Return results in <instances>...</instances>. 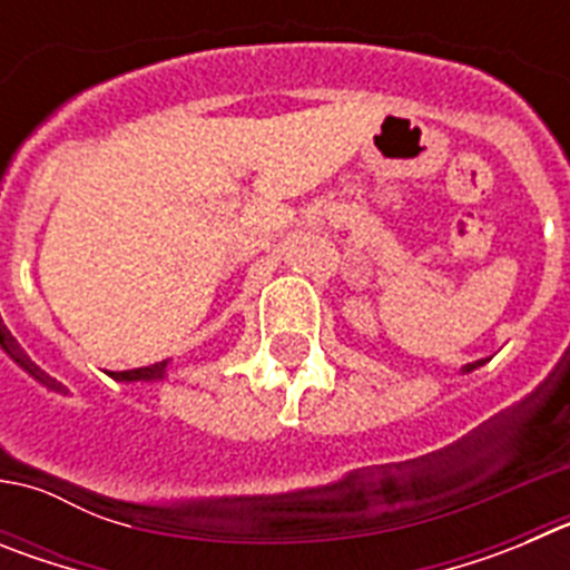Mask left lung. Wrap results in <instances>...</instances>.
Instances as JSON below:
<instances>
[{
    "instance_id": "8db88e82",
    "label": "left lung",
    "mask_w": 570,
    "mask_h": 570,
    "mask_svg": "<svg viewBox=\"0 0 570 570\" xmlns=\"http://www.w3.org/2000/svg\"><path fill=\"white\" fill-rule=\"evenodd\" d=\"M480 365H482V360L471 362V365H465V367H462V374H468V371H473V367H480Z\"/></svg>"
}]
</instances>
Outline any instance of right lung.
<instances>
[{"mask_svg": "<svg viewBox=\"0 0 570 570\" xmlns=\"http://www.w3.org/2000/svg\"><path fill=\"white\" fill-rule=\"evenodd\" d=\"M165 371H168V362H156L148 367H134V371H110L116 382H159L165 380Z\"/></svg>", "mask_w": 570, "mask_h": 570, "instance_id": "obj_1", "label": "right lung"}]
</instances>
